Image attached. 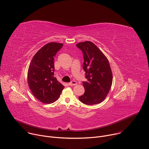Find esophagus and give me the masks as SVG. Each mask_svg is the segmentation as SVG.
<instances>
[{
  "label": "esophagus",
  "instance_id": "1",
  "mask_svg": "<svg viewBox=\"0 0 149 149\" xmlns=\"http://www.w3.org/2000/svg\"><path fill=\"white\" fill-rule=\"evenodd\" d=\"M68 86H75L77 85V82L75 81H72L71 82L68 83Z\"/></svg>",
  "mask_w": 149,
  "mask_h": 149
}]
</instances>
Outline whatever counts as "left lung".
<instances>
[{"instance_id":"8db88e82","label":"left lung","mask_w":149,"mask_h":149,"mask_svg":"<svg viewBox=\"0 0 149 149\" xmlns=\"http://www.w3.org/2000/svg\"><path fill=\"white\" fill-rule=\"evenodd\" d=\"M76 46L82 52V68L87 79L82 82L85 93L79 100L87 105L99 104L105 100L111 87L113 74L110 63L93 42L85 41Z\"/></svg>"}]
</instances>
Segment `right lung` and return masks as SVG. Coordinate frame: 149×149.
I'll list each match as a JSON object with an SVG mask.
<instances>
[{"label": "right lung", "mask_w": 149, "mask_h": 149, "mask_svg": "<svg viewBox=\"0 0 149 149\" xmlns=\"http://www.w3.org/2000/svg\"><path fill=\"white\" fill-rule=\"evenodd\" d=\"M63 44L50 42L33 56L28 71L29 87L40 102L49 104L59 97L64 86L54 76V56Z\"/></svg>", "instance_id": "right-lung-1"}]
</instances>
